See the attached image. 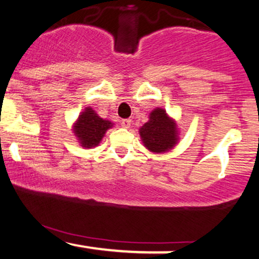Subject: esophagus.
Listing matches in <instances>:
<instances>
[{"mask_svg":"<svg viewBox=\"0 0 259 259\" xmlns=\"http://www.w3.org/2000/svg\"><path fill=\"white\" fill-rule=\"evenodd\" d=\"M120 125L123 127H125V129H129L130 125H132V120H130V119L120 120Z\"/></svg>","mask_w":259,"mask_h":259,"instance_id":"esophagus-1","label":"esophagus"}]
</instances>
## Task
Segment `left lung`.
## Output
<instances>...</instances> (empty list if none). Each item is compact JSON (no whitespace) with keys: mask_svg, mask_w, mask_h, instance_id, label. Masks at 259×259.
<instances>
[{"mask_svg":"<svg viewBox=\"0 0 259 259\" xmlns=\"http://www.w3.org/2000/svg\"><path fill=\"white\" fill-rule=\"evenodd\" d=\"M139 134L144 146L153 153H164L173 150L180 140L177 120L159 107L150 113L148 121L140 127Z\"/></svg>","mask_w":259,"mask_h":259,"instance_id":"left-lung-1","label":"left lung"}]
</instances>
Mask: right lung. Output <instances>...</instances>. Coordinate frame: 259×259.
<instances>
[{
    "label": "right lung",
    "mask_w": 259,
    "mask_h": 259,
    "mask_svg": "<svg viewBox=\"0 0 259 259\" xmlns=\"http://www.w3.org/2000/svg\"><path fill=\"white\" fill-rule=\"evenodd\" d=\"M113 125L114 124L112 121L101 118L91 107H86L79 114L78 119L74 121L73 133L80 146L94 148L99 146L107 130Z\"/></svg>",
    "instance_id": "1"
}]
</instances>
